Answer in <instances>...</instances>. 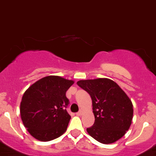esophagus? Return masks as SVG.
<instances>
[{
    "label": "esophagus",
    "instance_id": "esophagus-1",
    "mask_svg": "<svg viewBox=\"0 0 156 156\" xmlns=\"http://www.w3.org/2000/svg\"><path fill=\"white\" fill-rule=\"evenodd\" d=\"M82 113H83V111H82L81 109H80L78 113H76V115H77V116H81V115H82Z\"/></svg>",
    "mask_w": 156,
    "mask_h": 156
}]
</instances>
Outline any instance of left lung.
<instances>
[{
  "label": "left lung",
  "mask_w": 156,
  "mask_h": 156,
  "mask_svg": "<svg viewBox=\"0 0 156 156\" xmlns=\"http://www.w3.org/2000/svg\"><path fill=\"white\" fill-rule=\"evenodd\" d=\"M77 84L90 95L92 100L95 123L87 128L88 134L102 144L118 141L132 122L134 110L130 98L109 78L80 80Z\"/></svg>",
  "instance_id": "8db88e82"
}]
</instances>
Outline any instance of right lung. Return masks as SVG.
<instances>
[{
  "label": "right lung",
  "mask_w": 156,
  "mask_h": 156,
  "mask_svg": "<svg viewBox=\"0 0 156 156\" xmlns=\"http://www.w3.org/2000/svg\"><path fill=\"white\" fill-rule=\"evenodd\" d=\"M74 81L50 75L36 81L25 92L20 115L25 127L36 139L49 141L62 135L71 116L66 110V92Z\"/></svg>",
  "instance_id": "obj_1"
}]
</instances>
